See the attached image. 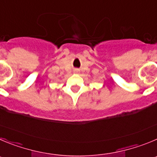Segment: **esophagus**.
Masks as SVG:
<instances>
[{"label": "esophagus", "mask_w": 157, "mask_h": 157, "mask_svg": "<svg viewBox=\"0 0 157 157\" xmlns=\"http://www.w3.org/2000/svg\"><path fill=\"white\" fill-rule=\"evenodd\" d=\"M75 72L78 73V70H75Z\"/></svg>", "instance_id": "1"}]
</instances>
